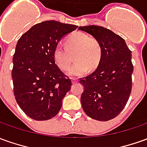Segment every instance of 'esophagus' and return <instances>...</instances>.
<instances>
[{"label": "esophagus", "mask_w": 147, "mask_h": 147, "mask_svg": "<svg viewBox=\"0 0 147 147\" xmlns=\"http://www.w3.org/2000/svg\"><path fill=\"white\" fill-rule=\"evenodd\" d=\"M71 83H72V84H76V83L78 82V80L76 79V78H71Z\"/></svg>", "instance_id": "obj_1"}]
</instances>
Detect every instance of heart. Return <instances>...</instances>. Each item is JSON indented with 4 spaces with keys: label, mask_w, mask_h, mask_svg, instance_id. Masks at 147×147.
Returning <instances> with one entry per match:
<instances>
[{
    "label": "heart",
    "mask_w": 147,
    "mask_h": 147,
    "mask_svg": "<svg viewBox=\"0 0 147 147\" xmlns=\"http://www.w3.org/2000/svg\"><path fill=\"white\" fill-rule=\"evenodd\" d=\"M76 61L67 71V75L80 76L89 69H94L101 60L102 49L97 39L84 32H74L66 39V47L58 44L54 49L53 56L56 65L66 71L71 63V55Z\"/></svg>",
    "instance_id": "obj_1"
}]
</instances>
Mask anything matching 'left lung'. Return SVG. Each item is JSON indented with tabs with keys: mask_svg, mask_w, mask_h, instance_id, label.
Wrapping results in <instances>:
<instances>
[{
	"mask_svg": "<svg viewBox=\"0 0 147 147\" xmlns=\"http://www.w3.org/2000/svg\"><path fill=\"white\" fill-rule=\"evenodd\" d=\"M79 30L97 39L102 49L96 70L80 79L84 86L81 104L87 115L108 121L119 115L129 99L132 88L131 51L119 35L96 25L80 26Z\"/></svg>",
	"mask_w": 147,
	"mask_h": 147,
	"instance_id": "1",
	"label": "left lung"
}]
</instances>
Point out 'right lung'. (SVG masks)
<instances>
[{
    "mask_svg": "<svg viewBox=\"0 0 147 147\" xmlns=\"http://www.w3.org/2000/svg\"><path fill=\"white\" fill-rule=\"evenodd\" d=\"M78 26L56 20L36 24L24 33L13 55V93L20 109L37 121L59 113L71 81L55 63L53 52L63 36Z\"/></svg>",
    "mask_w": 147,
    "mask_h": 147,
    "instance_id": "add662e5",
    "label": "right lung"
}]
</instances>
